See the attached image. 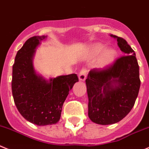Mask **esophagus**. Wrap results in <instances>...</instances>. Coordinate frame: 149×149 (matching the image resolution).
<instances>
[{"instance_id":"1","label":"esophagus","mask_w":149,"mask_h":149,"mask_svg":"<svg viewBox=\"0 0 149 149\" xmlns=\"http://www.w3.org/2000/svg\"><path fill=\"white\" fill-rule=\"evenodd\" d=\"M86 77H87V72H86V69H83L80 72V73H79V75H78V77H79V80H80V81H85V80L86 79Z\"/></svg>"}]
</instances>
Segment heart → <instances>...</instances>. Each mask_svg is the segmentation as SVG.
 I'll return each mask as SVG.
<instances>
[{
	"mask_svg": "<svg viewBox=\"0 0 149 149\" xmlns=\"http://www.w3.org/2000/svg\"><path fill=\"white\" fill-rule=\"evenodd\" d=\"M101 53L97 61L99 69H105L114 63L116 58V49L111 47L106 48L104 44L96 42L90 46V53L92 56H97Z\"/></svg>",
	"mask_w": 149,
	"mask_h": 149,
	"instance_id": "1",
	"label": "heart"
}]
</instances>
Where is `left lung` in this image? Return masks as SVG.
Wrapping results in <instances>:
<instances>
[{
    "instance_id": "left-lung-1",
    "label": "left lung",
    "mask_w": 149,
    "mask_h": 149,
    "mask_svg": "<svg viewBox=\"0 0 149 149\" xmlns=\"http://www.w3.org/2000/svg\"><path fill=\"white\" fill-rule=\"evenodd\" d=\"M125 54L102 71H91L86 80L88 117L101 125L116 124L128 114L138 95L141 80L134 51L125 39L115 35Z\"/></svg>"
}]
</instances>
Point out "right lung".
Returning <instances> with one entry per match:
<instances>
[{"mask_svg": "<svg viewBox=\"0 0 149 149\" xmlns=\"http://www.w3.org/2000/svg\"><path fill=\"white\" fill-rule=\"evenodd\" d=\"M47 36L28 39L15 57L12 67V89L18 111L27 121L38 126L55 124L60 120L62 107L69 92L79 81L76 74L50 77L36 72V49Z\"/></svg>", "mask_w": 149, "mask_h": 149, "instance_id": "1", "label": "right lung"}]
</instances>
